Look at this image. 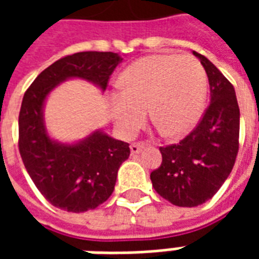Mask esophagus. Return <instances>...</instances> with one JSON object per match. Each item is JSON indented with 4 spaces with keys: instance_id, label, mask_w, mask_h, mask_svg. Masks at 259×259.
I'll list each match as a JSON object with an SVG mask.
<instances>
[{
    "instance_id": "1",
    "label": "esophagus",
    "mask_w": 259,
    "mask_h": 259,
    "mask_svg": "<svg viewBox=\"0 0 259 259\" xmlns=\"http://www.w3.org/2000/svg\"><path fill=\"white\" fill-rule=\"evenodd\" d=\"M144 148V144L143 143H133V144H130V151L132 154L135 155V154H139Z\"/></svg>"
}]
</instances>
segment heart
Instances as JSON below:
<instances>
[{
    "mask_svg": "<svg viewBox=\"0 0 259 259\" xmlns=\"http://www.w3.org/2000/svg\"><path fill=\"white\" fill-rule=\"evenodd\" d=\"M111 112L115 127L132 137L146 119V109L166 137L187 133L200 119L208 79L204 66L191 55H150L124 69L118 79Z\"/></svg>",
    "mask_w": 259,
    "mask_h": 259,
    "instance_id": "heart-1",
    "label": "heart"
}]
</instances>
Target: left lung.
<instances>
[{
    "mask_svg": "<svg viewBox=\"0 0 259 259\" xmlns=\"http://www.w3.org/2000/svg\"><path fill=\"white\" fill-rule=\"evenodd\" d=\"M209 81L211 102L198 124L178 144L159 147L162 162L152 170V187L174 205L211 200L232 172L239 152L240 109L233 84L198 53Z\"/></svg>",
    "mask_w": 259,
    "mask_h": 259,
    "instance_id": "obj_1",
    "label": "left lung"
}]
</instances>
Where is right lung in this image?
Listing matches in <instances>:
<instances>
[{
	"mask_svg": "<svg viewBox=\"0 0 259 259\" xmlns=\"http://www.w3.org/2000/svg\"><path fill=\"white\" fill-rule=\"evenodd\" d=\"M122 61L115 53L85 51L62 57L44 69L26 90L19 112V152L27 174L44 198L68 212L96 209L111 197L129 143L96 132L65 146L48 137L42 105L48 93L69 77H81L105 90Z\"/></svg>",
	"mask_w": 259,
	"mask_h": 259,
	"instance_id": "add662e5",
	"label": "right lung"
}]
</instances>
